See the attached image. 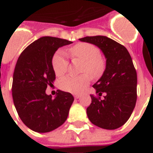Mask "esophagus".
Returning a JSON list of instances; mask_svg holds the SVG:
<instances>
[{
	"instance_id": "esophagus-1",
	"label": "esophagus",
	"mask_w": 153,
	"mask_h": 153,
	"mask_svg": "<svg viewBox=\"0 0 153 153\" xmlns=\"http://www.w3.org/2000/svg\"><path fill=\"white\" fill-rule=\"evenodd\" d=\"M74 98H75L76 99H78V98H80V96H79V95H75V96H74Z\"/></svg>"
}]
</instances>
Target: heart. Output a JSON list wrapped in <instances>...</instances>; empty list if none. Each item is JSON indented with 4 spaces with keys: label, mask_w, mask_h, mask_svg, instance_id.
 Instances as JSON below:
<instances>
[{
    "label": "heart",
    "mask_w": 153,
    "mask_h": 153,
    "mask_svg": "<svg viewBox=\"0 0 153 153\" xmlns=\"http://www.w3.org/2000/svg\"><path fill=\"white\" fill-rule=\"evenodd\" d=\"M69 53L76 59L84 62L83 73H88L93 77H97L103 71L104 60L100 56V50L95 45L88 43H79L69 49ZM69 59L65 53L57 51L52 58V67L55 74L61 76L69 67ZM90 76L88 74L80 76H66L59 79V86L62 90L73 94H79L89 84Z\"/></svg>",
    "instance_id": "obj_1"
}]
</instances>
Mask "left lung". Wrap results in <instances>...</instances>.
Segmentation results:
<instances>
[{"label": "left lung", "mask_w": 153, "mask_h": 153, "mask_svg": "<svg viewBox=\"0 0 153 153\" xmlns=\"http://www.w3.org/2000/svg\"><path fill=\"white\" fill-rule=\"evenodd\" d=\"M80 41L96 45L106 59L102 77L93 85L98 96L91 94L88 119L103 129L123 126L131 117L137 101V73L127 48L105 36H85ZM106 95L103 100L100 96Z\"/></svg>", "instance_id": "left-lung-1"}]
</instances>
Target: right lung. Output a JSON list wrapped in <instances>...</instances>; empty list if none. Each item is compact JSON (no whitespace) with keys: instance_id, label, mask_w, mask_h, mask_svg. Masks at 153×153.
Returning <instances> with one entry per match:
<instances>
[{"instance_id":"right-lung-1","label":"right lung","mask_w":153,"mask_h":153,"mask_svg":"<svg viewBox=\"0 0 153 153\" xmlns=\"http://www.w3.org/2000/svg\"><path fill=\"white\" fill-rule=\"evenodd\" d=\"M65 39L43 36L30 44L18 59L13 74L12 98L19 117L26 127L46 133L65 123L74 98L57 91L54 99L46 94L52 87L55 74L52 58L60 47L72 44Z\"/></svg>"}]
</instances>
